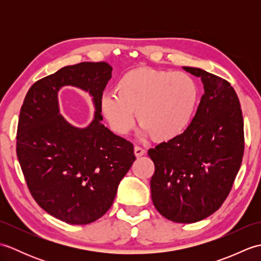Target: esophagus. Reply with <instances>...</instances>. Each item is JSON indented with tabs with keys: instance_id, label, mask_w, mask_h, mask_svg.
<instances>
[{
	"instance_id": "obj_1",
	"label": "esophagus",
	"mask_w": 261,
	"mask_h": 261,
	"mask_svg": "<svg viewBox=\"0 0 261 261\" xmlns=\"http://www.w3.org/2000/svg\"><path fill=\"white\" fill-rule=\"evenodd\" d=\"M146 153V150L143 148H141V147H138V146H136L135 147V154H136V157H141V156H143V154Z\"/></svg>"
}]
</instances>
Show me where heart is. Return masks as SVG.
Listing matches in <instances>:
<instances>
[{
	"label": "heart",
	"instance_id": "b5f03b06",
	"mask_svg": "<svg viewBox=\"0 0 261 261\" xmlns=\"http://www.w3.org/2000/svg\"><path fill=\"white\" fill-rule=\"evenodd\" d=\"M105 94L101 110L112 130L124 135L137 121L156 141H169L184 132L196 108L195 81L181 71L139 68L125 73Z\"/></svg>",
	"mask_w": 261,
	"mask_h": 261
}]
</instances>
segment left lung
<instances>
[{
	"instance_id": "obj_1",
	"label": "left lung",
	"mask_w": 261,
	"mask_h": 261,
	"mask_svg": "<svg viewBox=\"0 0 261 261\" xmlns=\"http://www.w3.org/2000/svg\"><path fill=\"white\" fill-rule=\"evenodd\" d=\"M204 94L191 124L180 136L148 150L154 164L151 198L173 222L194 223L220 208L233 185L245 150L243 118L233 87L201 68Z\"/></svg>"
}]
</instances>
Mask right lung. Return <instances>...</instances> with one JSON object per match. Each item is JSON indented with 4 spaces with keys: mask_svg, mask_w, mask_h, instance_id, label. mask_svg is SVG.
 <instances>
[{
    "mask_svg": "<svg viewBox=\"0 0 261 261\" xmlns=\"http://www.w3.org/2000/svg\"><path fill=\"white\" fill-rule=\"evenodd\" d=\"M112 67L104 62L66 66L28 91L16 134V154L39 206L68 224H88L108 212L136 160L134 145L102 123L101 99ZM88 91L94 119L77 128L59 113L63 86Z\"/></svg>",
    "mask_w": 261,
    "mask_h": 261,
    "instance_id": "add662e5",
    "label": "right lung"
}]
</instances>
